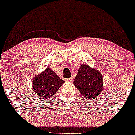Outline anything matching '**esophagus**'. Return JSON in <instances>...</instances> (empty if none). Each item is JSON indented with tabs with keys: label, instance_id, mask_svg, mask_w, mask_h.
Instances as JSON below:
<instances>
[{
	"label": "esophagus",
	"instance_id": "34e87169",
	"mask_svg": "<svg viewBox=\"0 0 135 135\" xmlns=\"http://www.w3.org/2000/svg\"><path fill=\"white\" fill-rule=\"evenodd\" d=\"M74 80V77H71V78H67L65 80L67 81V82H72V80Z\"/></svg>",
	"mask_w": 135,
	"mask_h": 135
}]
</instances>
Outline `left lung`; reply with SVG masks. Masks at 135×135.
Here are the masks:
<instances>
[{
    "label": "left lung",
    "mask_w": 135,
    "mask_h": 135,
    "mask_svg": "<svg viewBox=\"0 0 135 135\" xmlns=\"http://www.w3.org/2000/svg\"><path fill=\"white\" fill-rule=\"evenodd\" d=\"M74 84L87 99L96 98L103 90V76L100 71L87 65H82Z\"/></svg>",
    "instance_id": "1"
}]
</instances>
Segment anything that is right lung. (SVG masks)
Here are the masks:
<instances>
[{"instance_id": "1", "label": "right lung", "mask_w": 135, "mask_h": 135, "mask_svg": "<svg viewBox=\"0 0 135 135\" xmlns=\"http://www.w3.org/2000/svg\"><path fill=\"white\" fill-rule=\"evenodd\" d=\"M64 83L51 68H47L43 72L34 78L32 81L33 90L39 98H50Z\"/></svg>"}]
</instances>
